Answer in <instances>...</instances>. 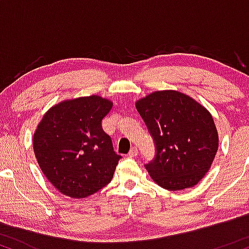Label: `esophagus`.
<instances>
[{
    "instance_id": "1",
    "label": "esophagus",
    "mask_w": 249,
    "mask_h": 249,
    "mask_svg": "<svg viewBox=\"0 0 249 249\" xmlns=\"http://www.w3.org/2000/svg\"><path fill=\"white\" fill-rule=\"evenodd\" d=\"M137 156H138V148L133 146L130 150V152H128V157H137Z\"/></svg>"
}]
</instances>
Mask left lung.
Segmentation results:
<instances>
[{
    "label": "left lung",
    "mask_w": 249,
    "mask_h": 249,
    "mask_svg": "<svg viewBox=\"0 0 249 249\" xmlns=\"http://www.w3.org/2000/svg\"><path fill=\"white\" fill-rule=\"evenodd\" d=\"M157 146L146 170L157 185L168 191L196 186L211 168L219 134L210 111L176 90L148 93L136 102Z\"/></svg>",
    "instance_id": "1"
}]
</instances>
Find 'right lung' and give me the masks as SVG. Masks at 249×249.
<instances>
[{
  "label": "right lung",
  "instance_id": "right-lung-1",
  "mask_svg": "<svg viewBox=\"0 0 249 249\" xmlns=\"http://www.w3.org/2000/svg\"><path fill=\"white\" fill-rule=\"evenodd\" d=\"M112 107L101 96L77 97L53 105L42 117L34 132V152L58 192L84 199L111 181L121 156L102 121Z\"/></svg>",
  "mask_w": 249,
  "mask_h": 249
}]
</instances>
